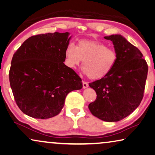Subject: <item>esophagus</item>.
<instances>
[{
  "label": "esophagus",
  "mask_w": 155,
  "mask_h": 155,
  "mask_svg": "<svg viewBox=\"0 0 155 155\" xmlns=\"http://www.w3.org/2000/svg\"><path fill=\"white\" fill-rule=\"evenodd\" d=\"M89 87V85H88V83L87 82H85V81H83V87L85 89V88H87Z\"/></svg>",
  "instance_id": "1"
}]
</instances>
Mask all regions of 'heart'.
Masks as SVG:
<instances>
[{
  "instance_id": "1",
  "label": "heart",
  "mask_w": 155,
  "mask_h": 155,
  "mask_svg": "<svg viewBox=\"0 0 155 155\" xmlns=\"http://www.w3.org/2000/svg\"><path fill=\"white\" fill-rule=\"evenodd\" d=\"M65 62L70 68L75 69L83 61V73L91 79L99 80L112 72L117 61L114 50L97 41L81 40L77 46L68 44L65 51Z\"/></svg>"
}]
</instances>
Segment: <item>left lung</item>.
Returning <instances> with one entry per match:
<instances>
[{"mask_svg": "<svg viewBox=\"0 0 155 155\" xmlns=\"http://www.w3.org/2000/svg\"><path fill=\"white\" fill-rule=\"evenodd\" d=\"M104 38L112 42L117 61L107 77L89 83L97 97L88 107L99 119L117 122L130 114L139 105L148 68L140 50L124 36L113 34Z\"/></svg>", "mask_w": 155, "mask_h": 155, "instance_id": "left-lung-1", "label": "left lung"}]
</instances>
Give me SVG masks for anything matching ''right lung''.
Segmentation results:
<instances>
[{
  "mask_svg": "<svg viewBox=\"0 0 155 155\" xmlns=\"http://www.w3.org/2000/svg\"><path fill=\"white\" fill-rule=\"evenodd\" d=\"M70 33L33 36L14 54L9 82L19 108L35 119L59 114L69 92L83 87L81 78L64 64Z\"/></svg>",
  "mask_w": 155,
  "mask_h": 155,
  "instance_id": "add662e5",
  "label": "right lung"
}]
</instances>
